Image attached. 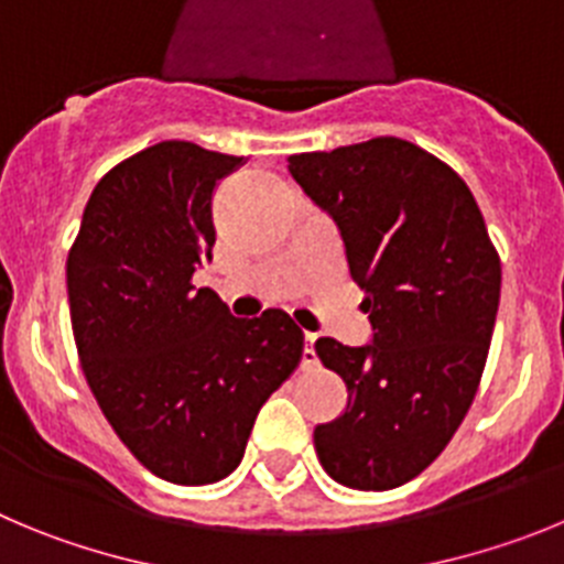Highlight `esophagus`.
Instances as JSON below:
<instances>
[{
  "instance_id": "obj_1",
  "label": "esophagus",
  "mask_w": 564,
  "mask_h": 564,
  "mask_svg": "<svg viewBox=\"0 0 564 564\" xmlns=\"http://www.w3.org/2000/svg\"><path fill=\"white\" fill-rule=\"evenodd\" d=\"M314 339H317V334H312V332H306V337H303V359H301V365L303 368H314V365H317V354H314Z\"/></svg>"
}]
</instances>
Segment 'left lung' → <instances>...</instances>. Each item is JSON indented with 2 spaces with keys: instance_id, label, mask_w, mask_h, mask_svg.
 <instances>
[{
  "instance_id": "1",
  "label": "left lung",
  "mask_w": 564,
  "mask_h": 564,
  "mask_svg": "<svg viewBox=\"0 0 564 564\" xmlns=\"http://www.w3.org/2000/svg\"><path fill=\"white\" fill-rule=\"evenodd\" d=\"M294 182L337 221L373 343L319 337L348 408L314 430L337 484L388 491L427 469L478 393L500 303V256L446 162L399 137L289 156Z\"/></svg>"
}]
</instances>
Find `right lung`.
<instances>
[{
    "label": "right lung",
    "instance_id": "1",
    "mask_svg": "<svg viewBox=\"0 0 564 564\" xmlns=\"http://www.w3.org/2000/svg\"><path fill=\"white\" fill-rule=\"evenodd\" d=\"M241 162L185 140L137 151L95 185L67 258L89 390L129 453L169 484L227 478L261 404L303 357L283 308L232 317L194 286L216 245V182Z\"/></svg>",
    "mask_w": 564,
    "mask_h": 564
}]
</instances>
